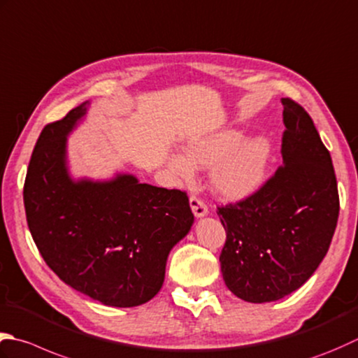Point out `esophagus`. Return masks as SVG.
I'll list each match as a JSON object with an SVG mask.
<instances>
[{
  "mask_svg": "<svg viewBox=\"0 0 358 358\" xmlns=\"http://www.w3.org/2000/svg\"><path fill=\"white\" fill-rule=\"evenodd\" d=\"M189 203H191V208H192L195 217H203V215L208 214L206 203L203 201L201 199L195 197V195H191V199H189Z\"/></svg>",
  "mask_w": 358,
  "mask_h": 358,
  "instance_id": "esophagus-1",
  "label": "esophagus"
}]
</instances>
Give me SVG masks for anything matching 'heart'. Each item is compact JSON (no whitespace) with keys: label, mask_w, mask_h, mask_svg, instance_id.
Listing matches in <instances>:
<instances>
[{"label":"heart","mask_w":358,"mask_h":358,"mask_svg":"<svg viewBox=\"0 0 358 358\" xmlns=\"http://www.w3.org/2000/svg\"><path fill=\"white\" fill-rule=\"evenodd\" d=\"M270 157L268 139L255 136L243 141L242 133L228 130L191 143L185 157L171 158V167L175 173L187 177L192 166L215 164L211 173L215 191L227 199H245L262 185Z\"/></svg>","instance_id":"heart-1"}]
</instances>
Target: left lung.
Returning a JSON list of instances; mask_svg holds the SVG:
<instances>
[{
	"instance_id": "1",
	"label": "left lung",
	"mask_w": 358,
	"mask_h": 358,
	"mask_svg": "<svg viewBox=\"0 0 358 358\" xmlns=\"http://www.w3.org/2000/svg\"><path fill=\"white\" fill-rule=\"evenodd\" d=\"M282 105V166L248 197L217 206L227 231L223 281L248 303L299 289L324 259L338 220L331 153L309 113L290 97Z\"/></svg>"
}]
</instances>
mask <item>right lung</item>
Masks as SVG:
<instances>
[{
	"label": "right lung",
	"mask_w": 358,
	"mask_h": 358,
	"mask_svg": "<svg viewBox=\"0 0 358 358\" xmlns=\"http://www.w3.org/2000/svg\"><path fill=\"white\" fill-rule=\"evenodd\" d=\"M85 105L40 133L23 189L27 227L63 282L105 306L135 307L159 292L169 251L194 214L185 191L138 183L133 175L103 183L69 178L66 135Z\"/></svg>",
	"instance_id": "right-lung-1"
}]
</instances>
